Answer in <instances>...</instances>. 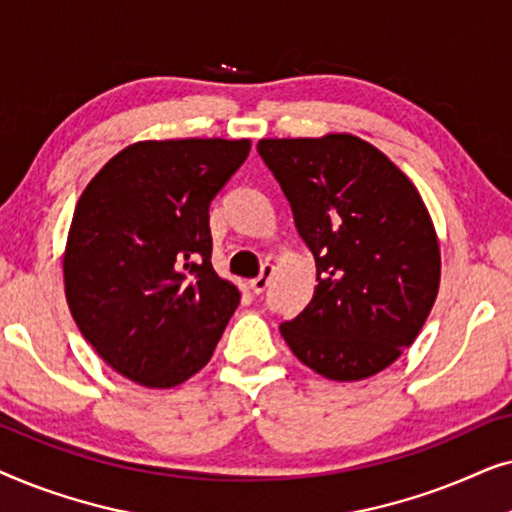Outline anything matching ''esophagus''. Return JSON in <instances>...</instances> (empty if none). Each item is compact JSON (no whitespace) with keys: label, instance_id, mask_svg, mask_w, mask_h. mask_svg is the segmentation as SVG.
I'll list each match as a JSON object with an SVG mask.
<instances>
[{"label":"esophagus","instance_id":"esophagus-1","mask_svg":"<svg viewBox=\"0 0 512 512\" xmlns=\"http://www.w3.org/2000/svg\"><path fill=\"white\" fill-rule=\"evenodd\" d=\"M272 272H275V268H272L270 263H265L263 270H261V275H258L256 279H251V282H249L251 291H254V293H263L265 289H268L270 279H272Z\"/></svg>","mask_w":512,"mask_h":512}]
</instances>
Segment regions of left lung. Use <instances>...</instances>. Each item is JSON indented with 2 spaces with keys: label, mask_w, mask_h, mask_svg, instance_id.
<instances>
[{
  "label": "left lung",
  "mask_w": 512,
  "mask_h": 512,
  "mask_svg": "<svg viewBox=\"0 0 512 512\" xmlns=\"http://www.w3.org/2000/svg\"><path fill=\"white\" fill-rule=\"evenodd\" d=\"M256 149L317 263L310 305L279 326L286 345L328 380L380 373L415 342L438 296L440 247L422 195L380 149L345 132Z\"/></svg>",
  "instance_id": "obj_1"
}]
</instances>
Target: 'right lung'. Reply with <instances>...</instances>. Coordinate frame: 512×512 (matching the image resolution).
<instances>
[{"label": "right lung", "mask_w": 512, "mask_h": 512, "mask_svg": "<svg viewBox=\"0 0 512 512\" xmlns=\"http://www.w3.org/2000/svg\"><path fill=\"white\" fill-rule=\"evenodd\" d=\"M249 149L219 137L130 144L76 202L67 305L95 352L142 387H177L205 368L240 305L212 268L209 205Z\"/></svg>", "instance_id": "obj_1"}]
</instances>
